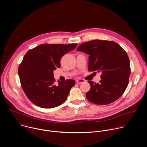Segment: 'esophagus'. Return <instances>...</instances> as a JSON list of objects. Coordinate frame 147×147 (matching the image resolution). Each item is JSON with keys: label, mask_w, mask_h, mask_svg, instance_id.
Here are the masks:
<instances>
[{"label": "esophagus", "mask_w": 147, "mask_h": 147, "mask_svg": "<svg viewBox=\"0 0 147 147\" xmlns=\"http://www.w3.org/2000/svg\"><path fill=\"white\" fill-rule=\"evenodd\" d=\"M77 83L78 84H81V83H83V82H86V80H83V79H78L76 81Z\"/></svg>", "instance_id": "1"}]
</instances>
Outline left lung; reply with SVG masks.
I'll list each match as a JSON object with an SVG mask.
<instances>
[{
    "label": "left lung",
    "instance_id": "obj_1",
    "mask_svg": "<svg viewBox=\"0 0 147 147\" xmlns=\"http://www.w3.org/2000/svg\"><path fill=\"white\" fill-rule=\"evenodd\" d=\"M90 55L88 70L100 72L99 83L88 81L91 89L86 97L96 105H108L119 99L127 88L130 75L127 53L115 42L95 39L77 48Z\"/></svg>",
    "mask_w": 147,
    "mask_h": 147
}]
</instances>
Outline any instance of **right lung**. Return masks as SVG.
Masks as SVG:
<instances>
[{"label":"right lung","instance_id":"add662e5","mask_svg":"<svg viewBox=\"0 0 147 147\" xmlns=\"http://www.w3.org/2000/svg\"><path fill=\"white\" fill-rule=\"evenodd\" d=\"M77 44H41L29 50L18 67L22 88L30 100L43 108H53L63 103L74 80L55 83L53 71L60 68L62 56L73 50Z\"/></svg>","mask_w":147,"mask_h":147}]
</instances>
